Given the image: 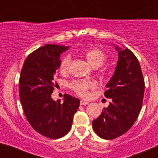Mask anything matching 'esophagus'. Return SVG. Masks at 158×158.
Masks as SVG:
<instances>
[{
  "label": "esophagus",
  "instance_id": "34e87169",
  "mask_svg": "<svg viewBox=\"0 0 158 158\" xmlns=\"http://www.w3.org/2000/svg\"><path fill=\"white\" fill-rule=\"evenodd\" d=\"M80 104H81V105H87V104H89V102L86 101V100H81Z\"/></svg>",
  "mask_w": 158,
  "mask_h": 158
}]
</instances>
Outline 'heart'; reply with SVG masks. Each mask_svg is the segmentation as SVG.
<instances>
[{"label":"heart","mask_w":158,"mask_h":158,"mask_svg":"<svg viewBox=\"0 0 158 158\" xmlns=\"http://www.w3.org/2000/svg\"><path fill=\"white\" fill-rule=\"evenodd\" d=\"M85 58H86L89 64L93 68H98L101 66L106 61V54L102 50L96 47H91L87 49L84 53ZM71 58L69 55L63 57L60 62L59 69L61 73H65L69 70ZM69 87L79 96L85 97L89 95V89L94 87L93 82L86 80H76L69 84Z\"/></svg>","instance_id":"b5f03b06"}]
</instances>
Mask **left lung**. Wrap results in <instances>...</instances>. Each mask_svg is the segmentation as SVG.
Listing matches in <instances>:
<instances>
[{
	"instance_id": "8db88e82",
	"label": "left lung",
	"mask_w": 158,
	"mask_h": 158,
	"mask_svg": "<svg viewBox=\"0 0 158 158\" xmlns=\"http://www.w3.org/2000/svg\"><path fill=\"white\" fill-rule=\"evenodd\" d=\"M115 48L118 59L104 93L111 102L93 121L94 131L104 139H116L131 129L142 109L144 96V78L139 60L129 49Z\"/></svg>"
}]
</instances>
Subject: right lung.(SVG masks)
Here are the masks:
<instances>
[{
	"label": "right lung",
	"instance_id": "right-lung-1",
	"mask_svg": "<svg viewBox=\"0 0 158 158\" xmlns=\"http://www.w3.org/2000/svg\"><path fill=\"white\" fill-rule=\"evenodd\" d=\"M69 47L47 44L33 51L23 62L19 76V98L25 116L37 132L50 139L65 136L70 130L80 100L68 94L54 101L51 94L60 55Z\"/></svg>",
	"mask_w": 158,
	"mask_h": 158
}]
</instances>
